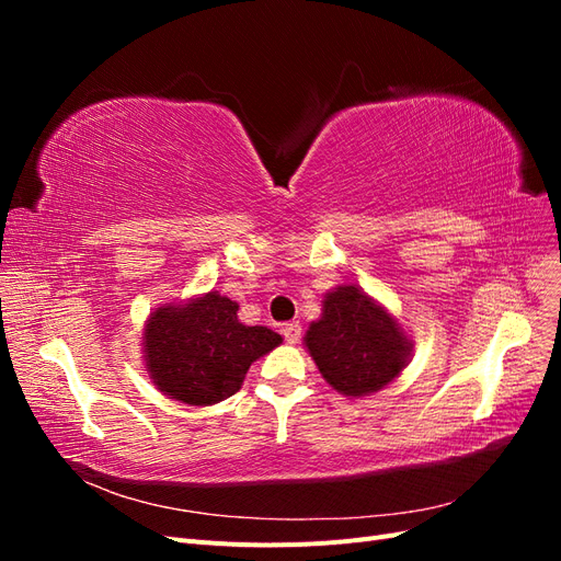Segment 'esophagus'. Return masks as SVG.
<instances>
[{
  "mask_svg": "<svg viewBox=\"0 0 561 561\" xmlns=\"http://www.w3.org/2000/svg\"><path fill=\"white\" fill-rule=\"evenodd\" d=\"M280 332H283V336H285V342H287V344H297L299 339H301V325H299L297 320H293V322H285Z\"/></svg>",
  "mask_w": 561,
  "mask_h": 561,
  "instance_id": "esophagus-1",
  "label": "esophagus"
}]
</instances>
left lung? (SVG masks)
I'll return each instance as SVG.
<instances>
[{"mask_svg": "<svg viewBox=\"0 0 561 561\" xmlns=\"http://www.w3.org/2000/svg\"><path fill=\"white\" fill-rule=\"evenodd\" d=\"M304 342L325 381L351 398L393 381L412 348L396 318L353 285L325 295L322 316L311 322Z\"/></svg>", "mask_w": 561, "mask_h": 561, "instance_id": "obj_1", "label": "left lung"}]
</instances>
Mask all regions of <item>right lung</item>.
Returning a JSON list of instances; mask_svg holds the SVG:
<instances>
[{"label": "right lung", "instance_id": "1", "mask_svg": "<svg viewBox=\"0 0 561 561\" xmlns=\"http://www.w3.org/2000/svg\"><path fill=\"white\" fill-rule=\"evenodd\" d=\"M236 311L239 304L208 293L182 307H161L147 320L145 360L159 390L208 407L241 388L250 365L283 339L268 328L243 325Z\"/></svg>", "mask_w": 561, "mask_h": 561}]
</instances>
